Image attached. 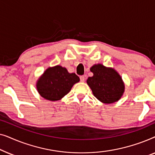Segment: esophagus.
Returning a JSON list of instances; mask_svg holds the SVG:
<instances>
[{"label": "esophagus", "instance_id": "1", "mask_svg": "<svg viewBox=\"0 0 155 155\" xmlns=\"http://www.w3.org/2000/svg\"><path fill=\"white\" fill-rule=\"evenodd\" d=\"M80 81L82 82L85 81V77H84V75H82V76H80Z\"/></svg>", "mask_w": 155, "mask_h": 155}]
</instances>
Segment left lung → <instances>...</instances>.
<instances>
[{
	"mask_svg": "<svg viewBox=\"0 0 155 155\" xmlns=\"http://www.w3.org/2000/svg\"><path fill=\"white\" fill-rule=\"evenodd\" d=\"M93 73L87 83L96 98L104 104H113L121 98L125 92V84L120 74L113 68L101 63L90 68Z\"/></svg>",
	"mask_w": 155,
	"mask_h": 155,
	"instance_id": "obj_1",
	"label": "left lung"
}]
</instances>
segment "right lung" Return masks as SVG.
<instances>
[{
  "label": "right lung",
  "mask_w": 155,
  "mask_h": 155,
  "mask_svg": "<svg viewBox=\"0 0 155 155\" xmlns=\"http://www.w3.org/2000/svg\"><path fill=\"white\" fill-rule=\"evenodd\" d=\"M79 81L75 73H70L65 68L57 65L44 72L37 80L36 87L40 96L46 100L58 101Z\"/></svg>",
  "instance_id": "obj_1"
}]
</instances>
